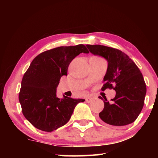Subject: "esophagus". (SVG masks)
<instances>
[{"label":"esophagus","mask_w":158,"mask_h":158,"mask_svg":"<svg viewBox=\"0 0 158 158\" xmlns=\"http://www.w3.org/2000/svg\"><path fill=\"white\" fill-rule=\"evenodd\" d=\"M92 101H93V98H87L86 99H85V102L88 103H90Z\"/></svg>","instance_id":"1"}]
</instances>
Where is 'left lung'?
Listing matches in <instances>:
<instances>
[{
	"mask_svg": "<svg viewBox=\"0 0 158 158\" xmlns=\"http://www.w3.org/2000/svg\"><path fill=\"white\" fill-rule=\"evenodd\" d=\"M86 46L93 54L100 56L108 62L102 90H116L111 103L99 97L105 103L99 116L106 123L114 126L132 123L142 110L146 93V83L139 69L121 50L99 44Z\"/></svg>",
	"mask_w": 158,
	"mask_h": 158,
	"instance_id": "8db88e82",
	"label": "left lung"
}]
</instances>
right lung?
Listing matches in <instances>:
<instances>
[{"mask_svg": "<svg viewBox=\"0 0 158 158\" xmlns=\"http://www.w3.org/2000/svg\"><path fill=\"white\" fill-rule=\"evenodd\" d=\"M89 53L84 44L59 47L40 53L23 77L19 100L23 116L37 129L52 132L65 125L84 99L56 97L61 77L77 56Z\"/></svg>", "mask_w": 158, "mask_h": 158, "instance_id": "add662e5", "label": "right lung"}]
</instances>
